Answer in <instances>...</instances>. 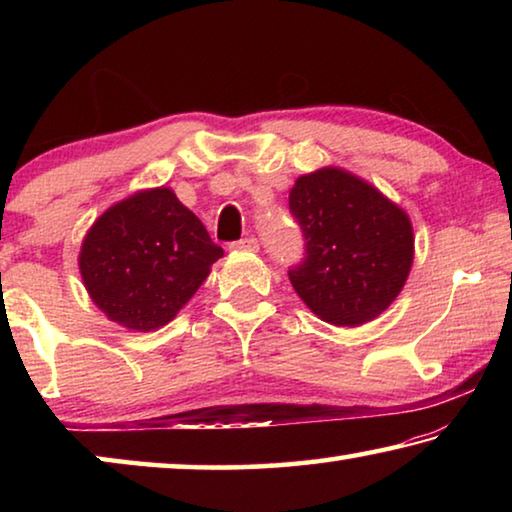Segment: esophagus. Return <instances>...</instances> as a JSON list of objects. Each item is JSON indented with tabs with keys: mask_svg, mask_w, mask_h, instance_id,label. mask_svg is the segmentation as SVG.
Wrapping results in <instances>:
<instances>
[{
	"mask_svg": "<svg viewBox=\"0 0 512 512\" xmlns=\"http://www.w3.org/2000/svg\"><path fill=\"white\" fill-rule=\"evenodd\" d=\"M235 248H241V250H257L259 248V241L255 237H246L237 241V244H232Z\"/></svg>",
	"mask_w": 512,
	"mask_h": 512,
	"instance_id": "obj_1",
	"label": "esophagus"
}]
</instances>
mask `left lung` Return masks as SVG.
<instances>
[{
    "mask_svg": "<svg viewBox=\"0 0 512 512\" xmlns=\"http://www.w3.org/2000/svg\"><path fill=\"white\" fill-rule=\"evenodd\" d=\"M307 257L289 271L300 300L325 323L357 327L400 296L413 266L409 214L341 167L305 173L289 192Z\"/></svg>",
    "mask_w": 512,
    "mask_h": 512,
    "instance_id": "left-lung-1",
    "label": "left lung"
}]
</instances>
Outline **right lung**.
Listing matches in <instances>:
<instances>
[{"mask_svg":"<svg viewBox=\"0 0 512 512\" xmlns=\"http://www.w3.org/2000/svg\"><path fill=\"white\" fill-rule=\"evenodd\" d=\"M223 248L169 187L108 207L85 235L79 268L88 296L133 332L167 325L210 275Z\"/></svg>","mask_w":512,"mask_h":512,"instance_id":"right-lung-1","label":"right lung"}]
</instances>
